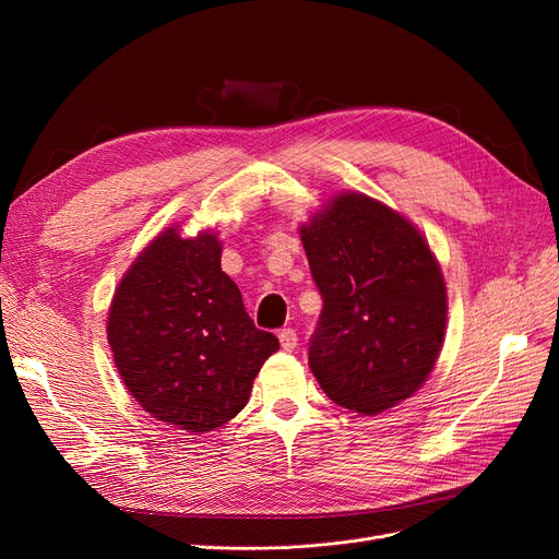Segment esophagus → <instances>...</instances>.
<instances>
[{"label":"esophagus","instance_id":"obj_1","mask_svg":"<svg viewBox=\"0 0 559 559\" xmlns=\"http://www.w3.org/2000/svg\"><path fill=\"white\" fill-rule=\"evenodd\" d=\"M278 340H281L283 350H295V348H297V342H299L295 329H283V331L278 333Z\"/></svg>","mask_w":559,"mask_h":559}]
</instances>
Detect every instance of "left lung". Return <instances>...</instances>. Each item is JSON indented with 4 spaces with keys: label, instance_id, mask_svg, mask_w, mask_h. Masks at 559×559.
<instances>
[{
    "label": "left lung",
    "instance_id": "obj_1",
    "mask_svg": "<svg viewBox=\"0 0 559 559\" xmlns=\"http://www.w3.org/2000/svg\"><path fill=\"white\" fill-rule=\"evenodd\" d=\"M321 308L308 362L321 390L365 417L413 396L447 333V285L424 235L360 192L299 228Z\"/></svg>",
    "mask_w": 559,
    "mask_h": 559
}]
</instances>
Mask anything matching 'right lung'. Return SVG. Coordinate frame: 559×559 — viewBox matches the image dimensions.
Masks as SVG:
<instances>
[{
  "label": "right lung",
  "instance_id": "obj_1",
  "mask_svg": "<svg viewBox=\"0 0 559 559\" xmlns=\"http://www.w3.org/2000/svg\"><path fill=\"white\" fill-rule=\"evenodd\" d=\"M211 230L176 226L144 247L115 289L106 331L131 396L154 419L209 432L247 405L276 335L253 326L242 295L222 272Z\"/></svg>",
  "mask_w": 559,
  "mask_h": 559
}]
</instances>
